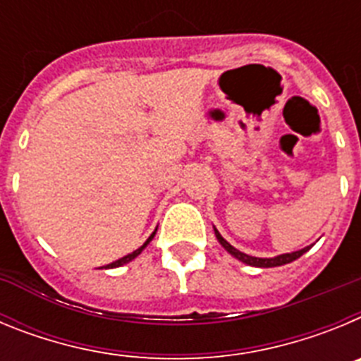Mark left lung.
I'll list each match as a JSON object with an SVG mask.
<instances>
[{"instance_id":"8db88e82","label":"left lung","mask_w":361,"mask_h":361,"mask_svg":"<svg viewBox=\"0 0 361 361\" xmlns=\"http://www.w3.org/2000/svg\"><path fill=\"white\" fill-rule=\"evenodd\" d=\"M215 229V237L216 240L220 242V245L224 247L226 251H228L231 257H235L237 260H240V262L247 264V266H253V267H276V266H283V264H289L293 262V260H296V258H300L302 255L305 253V251L311 250V245H307V247H304V250H298V251H293V253H283V255H279V257H273V258H258V257H251V255H245L242 253V251H238L237 247H233L231 244H229L228 240H226L222 235L219 233V229Z\"/></svg>"}]
</instances>
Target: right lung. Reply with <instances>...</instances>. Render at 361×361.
<instances>
[{
	"label": "right lung",
	"mask_w": 361,
	"mask_h": 361,
	"mask_svg": "<svg viewBox=\"0 0 361 361\" xmlns=\"http://www.w3.org/2000/svg\"><path fill=\"white\" fill-rule=\"evenodd\" d=\"M155 233H157V229H155V231L152 233V235H149L148 237V240L145 242V244L141 245V247H139V250H135L133 251V253H130V255H126V257H123V258H119V260H116V262H111V264H108V266H103L104 269H114V267H121V266H124V264H128V262H132L133 258H137L139 257V255L142 253V251H145V247L146 245L149 244V242L153 240V237H155Z\"/></svg>",
	"instance_id": "obj_1"
}]
</instances>
